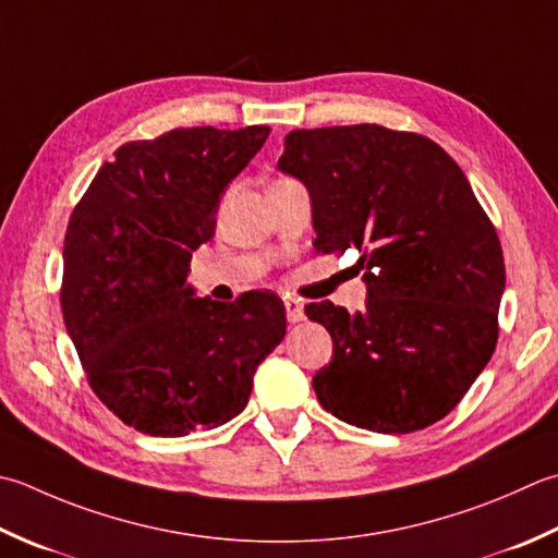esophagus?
Instances as JSON below:
<instances>
[{
  "label": "esophagus",
  "mask_w": 558,
  "mask_h": 558,
  "mask_svg": "<svg viewBox=\"0 0 558 558\" xmlns=\"http://www.w3.org/2000/svg\"><path fill=\"white\" fill-rule=\"evenodd\" d=\"M286 312H288V322L290 324H298L304 319V304L294 298L286 300Z\"/></svg>",
  "instance_id": "34e87169"
}]
</instances>
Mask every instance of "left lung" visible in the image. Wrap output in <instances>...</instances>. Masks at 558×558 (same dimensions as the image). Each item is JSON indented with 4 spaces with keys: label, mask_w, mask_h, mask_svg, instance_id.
<instances>
[{
    "label": "left lung",
    "mask_w": 558,
    "mask_h": 558,
    "mask_svg": "<svg viewBox=\"0 0 558 558\" xmlns=\"http://www.w3.org/2000/svg\"><path fill=\"white\" fill-rule=\"evenodd\" d=\"M278 169L307 185L316 251L363 254V312L304 310L333 341L316 399L389 435L445 418L494 355L506 290L498 234L464 171L433 140L369 123L292 130Z\"/></svg>",
    "instance_id": "8db88e82"
}]
</instances>
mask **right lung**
Wrapping results in <instances>:
<instances>
[{
    "label": "right lung",
    "mask_w": 558,
    "mask_h": 558,
    "mask_svg": "<svg viewBox=\"0 0 558 558\" xmlns=\"http://www.w3.org/2000/svg\"><path fill=\"white\" fill-rule=\"evenodd\" d=\"M268 133L205 125L128 142L72 210L64 326L94 395L130 428L181 438L232 421L256 367L286 338L272 292L215 302L185 282L227 185Z\"/></svg>",
    "instance_id": "right-lung-1"
}]
</instances>
